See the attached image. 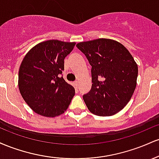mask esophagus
Masks as SVG:
<instances>
[{"instance_id":"esophagus-1","label":"esophagus","mask_w":159,"mask_h":159,"mask_svg":"<svg viewBox=\"0 0 159 159\" xmlns=\"http://www.w3.org/2000/svg\"><path fill=\"white\" fill-rule=\"evenodd\" d=\"M75 84V87H77L78 88V81H75L74 82Z\"/></svg>"}]
</instances>
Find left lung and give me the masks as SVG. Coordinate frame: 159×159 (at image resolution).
Segmentation results:
<instances>
[{"mask_svg": "<svg viewBox=\"0 0 159 159\" xmlns=\"http://www.w3.org/2000/svg\"><path fill=\"white\" fill-rule=\"evenodd\" d=\"M76 46L92 66V87L83 96L87 108L97 116L116 114L130 101L137 85L138 68L132 54L110 39L82 42Z\"/></svg>", "mask_w": 159, "mask_h": 159, "instance_id": "8db88e82", "label": "left lung"}]
</instances>
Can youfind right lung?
Segmentation results:
<instances>
[{
    "label": "right lung",
    "instance_id": "add662e5",
    "mask_svg": "<svg viewBox=\"0 0 159 159\" xmlns=\"http://www.w3.org/2000/svg\"><path fill=\"white\" fill-rule=\"evenodd\" d=\"M75 45L47 40L33 47L24 57L19 71V91L36 114L54 117L68 108L75 92L61 75L65 57Z\"/></svg>",
    "mask_w": 159,
    "mask_h": 159
}]
</instances>
